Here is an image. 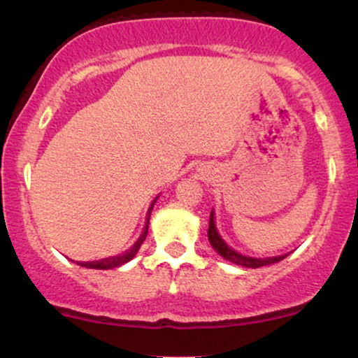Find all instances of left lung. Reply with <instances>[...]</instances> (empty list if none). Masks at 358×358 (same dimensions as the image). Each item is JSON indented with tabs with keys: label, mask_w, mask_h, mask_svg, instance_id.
Here are the masks:
<instances>
[{
	"label": "left lung",
	"mask_w": 358,
	"mask_h": 358,
	"mask_svg": "<svg viewBox=\"0 0 358 358\" xmlns=\"http://www.w3.org/2000/svg\"><path fill=\"white\" fill-rule=\"evenodd\" d=\"M208 241H210L212 248L220 254L222 257H225L227 261L234 262V264H239L244 266V268H262V266H268V264H274V262L282 261L286 256H278V257H268V259H256V257H248V256H242V254L236 252V250L229 248L224 241L220 239L219 232L215 229V222H213V212L210 213V220H208Z\"/></svg>",
	"instance_id": "8db88e82"
}]
</instances>
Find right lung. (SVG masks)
<instances>
[{
	"label": "right lung",
	"instance_id": "obj_1",
	"mask_svg": "<svg viewBox=\"0 0 358 358\" xmlns=\"http://www.w3.org/2000/svg\"><path fill=\"white\" fill-rule=\"evenodd\" d=\"M155 205V203H153ZM153 205L150 207V210H148V222H146V227L145 231H143L141 237L136 241V244L133 245L131 249H127L124 254H121V256H114V257H106V259H101V261H92V262H77V264L82 266V268H89V269H114L117 268V266L124 264V262L129 261V259L134 257V254L138 252V249L141 248L143 241L146 239V234H148V224H150V215H151V210H153Z\"/></svg>",
	"mask_w": 358,
	"mask_h": 358
}]
</instances>
